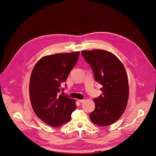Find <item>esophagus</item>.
I'll return each instance as SVG.
<instances>
[{"label":"esophagus","mask_w":156,"mask_h":156,"mask_svg":"<svg viewBox=\"0 0 156 156\" xmlns=\"http://www.w3.org/2000/svg\"><path fill=\"white\" fill-rule=\"evenodd\" d=\"M77 101H78V102H79V103H82V102H84V101H85V100H84V99H78Z\"/></svg>","instance_id":"34e87169"}]
</instances>
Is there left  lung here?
Listing matches in <instances>:
<instances>
[{
	"instance_id": "8db88e82",
	"label": "left lung",
	"mask_w": 156,
	"mask_h": 156,
	"mask_svg": "<svg viewBox=\"0 0 156 156\" xmlns=\"http://www.w3.org/2000/svg\"><path fill=\"white\" fill-rule=\"evenodd\" d=\"M82 55L90 66L95 80L102 86V94L94 99L95 109L89 114L90 121L102 127L112 124L127 104L129 84L124 66L115 55L104 50L82 51Z\"/></svg>"
}]
</instances>
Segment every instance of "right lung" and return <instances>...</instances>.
Here are the masks:
<instances>
[{"label": "right lung", "mask_w": 156, "mask_h": 156, "mask_svg": "<svg viewBox=\"0 0 156 156\" xmlns=\"http://www.w3.org/2000/svg\"><path fill=\"white\" fill-rule=\"evenodd\" d=\"M79 52L56 54L41 58L30 76L29 95L33 110L45 123L58 127L70 121L76 109L75 100L59 94Z\"/></svg>", "instance_id": "add662e5"}]
</instances>
